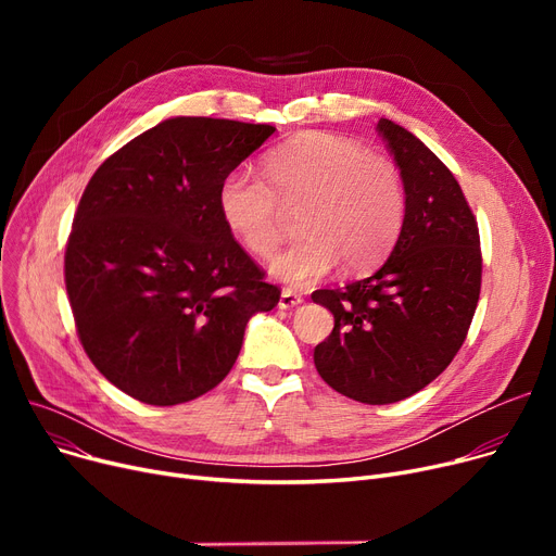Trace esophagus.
I'll return each mask as SVG.
<instances>
[{
    "instance_id": "1",
    "label": "esophagus",
    "mask_w": 556,
    "mask_h": 556,
    "mask_svg": "<svg viewBox=\"0 0 556 556\" xmlns=\"http://www.w3.org/2000/svg\"><path fill=\"white\" fill-rule=\"evenodd\" d=\"M304 300H302V295H298V293H293V290H281V298H279V308L281 311H290V308H298L300 304H302Z\"/></svg>"
}]
</instances>
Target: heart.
Wrapping results in <instances>:
<instances>
[{"mask_svg":"<svg viewBox=\"0 0 556 556\" xmlns=\"http://www.w3.org/2000/svg\"><path fill=\"white\" fill-rule=\"evenodd\" d=\"M268 181L237 168L218 187L225 227L254 256H270L283 233V207L300 210L302 239L270 261V275L304 288L338 263L363 273L394 248L407 195L399 168L336 135L311 132L266 160Z\"/></svg>","mask_w":556,"mask_h":556,"instance_id":"obj_1","label":"heart"}]
</instances>
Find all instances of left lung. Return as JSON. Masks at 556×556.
Returning a JSON list of instances; mask_svg holds the SVG:
<instances>
[{
	"instance_id": "obj_1",
	"label": "left lung",
	"mask_w": 556,
	"mask_h": 556,
	"mask_svg": "<svg viewBox=\"0 0 556 556\" xmlns=\"http://www.w3.org/2000/svg\"><path fill=\"white\" fill-rule=\"evenodd\" d=\"M376 130L401 170L405 223L371 277L311 295L336 319L313 361L336 392L386 405L424 390L459 352L480 298L482 256L478 223L446 164L390 119Z\"/></svg>"
}]
</instances>
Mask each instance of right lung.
Masks as SVG:
<instances>
[{
  "instance_id": "right-lung-1",
  "label": "right lung",
  "mask_w": 556,
  "mask_h": 556,
  "mask_svg": "<svg viewBox=\"0 0 556 556\" xmlns=\"http://www.w3.org/2000/svg\"><path fill=\"white\" fill-rule=\"evenodd\" d=\"M277 128L173 116L108 157L85 187L65 283L85 354L149 405L214 390L250 317L273 311L263 281L218 214V187Z\"/></svg>"
}]
</instances>
